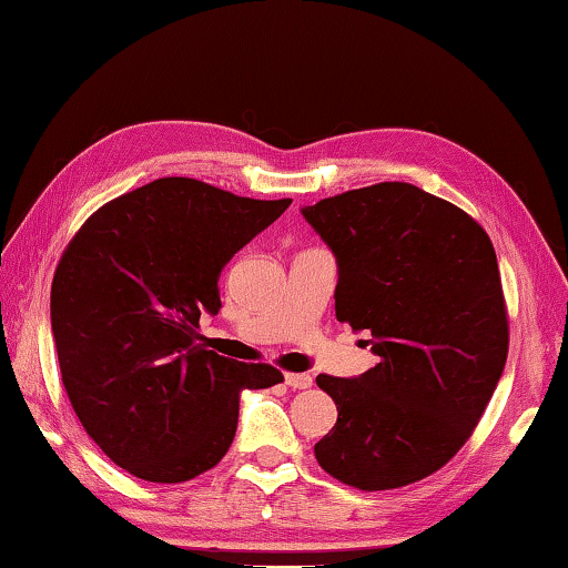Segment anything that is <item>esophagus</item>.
<instances>
[{
    "label": "esophagus",
    "instance_id": "34e87169",
    "mask_svg": "<svg viewBox=\"0 0 568 568\" xmlns=\"http://www.w3.org/2000/svg\"><path fill=\"white\" fill-rule=\"evenodd\" d=\"M285 385L293 389H307L313 385V377L307 373H287L285 375Z\"/></svg>",
    "mask_w": 568,
    "mask_h": 568
}]
</instances>
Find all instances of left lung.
I'll list each match as a JSON object with an SVG mask.
<instances>
[{
    "label": "left lung",
    "instance_id": "1",
    "mask_svg": "<svg viewBox=\"0 0 568 568\" xmlns=\"http://www.w3.org/2000/svg\"><path fill=\"white\" fill-rule=\"evenodd\" d=\"M303 215L337 257L335 317L367 329L379 357L355 379L317 375L337 422L315 459L347 487H407L464 447L507 363L497 253L469 213L412 183L329 195Z\"/></svg>",
    "mask_w": 568,
    "mask_h": 568
}]
</instances>
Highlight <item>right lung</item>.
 <instances>
[{"label": "right lung", "instance_id": "obj_1", "mask_svg": "<svg viewBox=\"0 0 568 568\" xmlns=\"http://www.w3.org/2000/svg\"><path fill=\"white\" fill-rule=\"evenodd\" d=\"M291 199L255 201L156 179L101 205L51 281L61 383L87 435L121 469L179 484L213 469L239 427V392L283 383L267 363L205 349L223 265Z\"/></svg>", "mask_w": 568, "mask_h": 568}]
</instances>
